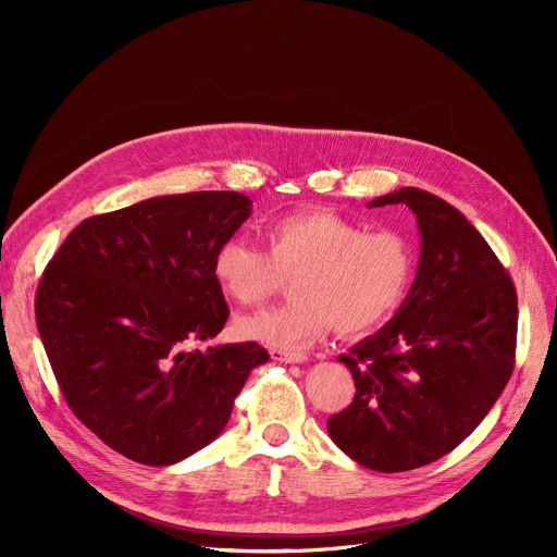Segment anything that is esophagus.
<instances>
[{"mask_svg": "<svg viewBox=\"0 0 557 557\" xmlns=\"http://www.w3.org/2000/svg\"><path fill=\"white\" fill-rule=\"evenodd\" d=\"M272 360L276 362H285V364H299V362H307V352H299V350H281V348H272Z\"/></svg>", "mask_w": 557, "mask_h": 557, "instance_id": "34e87169", "label": "esophagus"}]
</instances>
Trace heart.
Wrapping results in <instances>:
<instances>
[{
    "mask_svg": "<svg viewBox=\"0 0 557 557\" xmlns=\"http://www.w3.org/2000/svg\"><path fill=\"white\" fill-rule=\"evenodd\" d=\"M267 252L230 237L213 252L218 285L244 307H256L293 276V299L237 320L244 339L301 348L334 325L360 336L391 320L407 299L416 252L397 230L364 232L334 211L276 218L262 232Z\"/></svg>",
    "mask_w": 557,
    "mask_h": 557,
    "instance_id": "heart-1",
    "label": "heart"
}]
</instances>
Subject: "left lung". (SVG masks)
Listing matches in <instances>:
<instances>
[{
	"label": "left lung",
	"instance_id": "left-lung-1",
	"mask_svg": "<svg viewBox=\"0 0 557 557\" xmlns=\"http://www.w3.org/2000/svg\"><path fill=\"white\" fill-rule=\"evenodd\" d=\"M385 205L416 213L418 274L395 318L339 356L356 397L327 432L358 465L393 474L440 460L493 409L513 372L518 297L493 248L448 201L418 188L369 201Z\"/></svg>",
	"mask_w": 557,
	"mask_h": 557
}]
</instances>
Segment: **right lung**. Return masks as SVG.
Instances as JSON below:
<instances>
[{
	"mask_svg": "<svg viewBox=\"0 0 557 557\" xmlns=\"http://www.w3.org/2000/svg\"><path fill=\"white\" fill-rule=\"evenodd\" d=\"M250 215L242 193L150 197L83 221L37 288V327L74 416L125 458L164 467L211 444L269 360L256 344L188 350L230 309L213 252Z\"/></svg>",
	"mask_w": 557,
	"mask_h": 557,
	"instance_id": "obj_1",
	"label": "right lung"
}]
</instances>
